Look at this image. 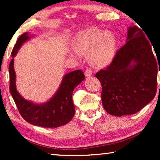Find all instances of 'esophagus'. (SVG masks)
Wrapping results in <instances>:
<instances>
[{"label": "esophagus", "instance_id": "esophagus-1", "mask_svg": "<svg viewBox=\"0 0 160 160\" xmlns=\"http://www.w3.org/2000/svg\"><path fill=\"white\" fill-rule=\"evenodd\" d=\"M92 75V71L90 68H87L85 71V76H90Z\"/></svg>", "mask_w": 160, "mask_h": 160}]
</instances>
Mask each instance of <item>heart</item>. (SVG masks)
Instances as JSON below:
<instances>
[{
    "label": "heart",
    "mask_w": 160,
    "mask_h": 160,
    "mask_svg": "<svg viewBox=\"0 0 160 160\" xmlns=\"http://www.w3.org/2000/svg\"><path fill=\"white\" fill-rule=\"evenodd\" d=\"M117 38L112 32L98 28L81 30L74 36L71 52L73 58H79L80 53H88L89 62L96 68L108 66L117 52Z\"/></svg>",
    "instance_id": "b5f03b06"
}]
</instances>
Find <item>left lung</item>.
<instances>
[{
	"instance_id": "8db88e82",
	"label": "left lung",
	"mask_w": 160,
	"mask_h": 160,
	"mask_svg": "<svg viewBox=\"0 0 160 160\" xmlns=\"http://www.w3.org/2000/svg\"><path fill=\"white\" fill-rule=\"evenodd\" d=\"M95 76L101 83L102 106L111 115L134 114L149 103L157 92V62L143 30L129 28L125 45Z\"/></svg>"
}]
</instances>
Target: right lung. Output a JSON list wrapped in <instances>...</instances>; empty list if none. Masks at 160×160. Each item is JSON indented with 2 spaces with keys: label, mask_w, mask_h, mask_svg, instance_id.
I'll return each instance as SVG.
<instances>
[{
  "label": "right lung",
  "mask_w": 160,
  "mask_h": 160,
  "mask_svg": "<svg viewBox=\"0 0 160 160\" xmlns=\"http://www.w3.org/2000/svg\"><path fill=\"white\" fill-rule=\"evenodd\" d=\"M31 37L28 32L21 35L12 50L13 58L9 64L10 92L19 113L28 123L47 128L63 126L68 123L75 114V106L72 95L76 87L84 80V72L82 70H76L65 74L60 87L49 101L36 104L25 100L17 90L14 58L21 46Z\"/></svg>",
  "instance_id": "right-lung-1"
}]
</instances>
